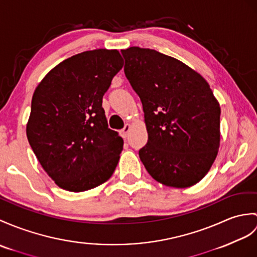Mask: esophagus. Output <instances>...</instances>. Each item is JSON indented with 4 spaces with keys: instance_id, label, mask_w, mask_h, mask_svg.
I'll list each match as a JSON object with an SVG mask.
<instances>
[{
    "instance_id": "esophagus-1",
    "label": "esophagus",
    "mask_w": 257,
    "mask_h": 257,
    "mask_svg": "<svg viewBox=\"0 0 257 257\" xmlns=\"http://www.w3.org/2000/svg\"><path fill=\"white\" fill-rule=\"evenodd\" d=\"M129 131H130V124L129 123H126L124 124V127L121 129V131H120V134H121V137L123 139H126L127 137H128V135H129Z\"/></svg>"
}]
</instances>
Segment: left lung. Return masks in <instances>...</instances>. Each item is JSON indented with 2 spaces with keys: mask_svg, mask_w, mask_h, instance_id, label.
I'll return each instance as SVG.
<instances>
[{
  "mask_svg": "<svg viewBox=\"0 0 257 257\" xmlns=\"http://www.w3.org/2000/svg\"><path fill=\"white\" fill-rule=\"evenodd\" d=\"M121 55L145 112L149 137L141 162L166 186H193L210 170L220 145V106L209 84L159 51L131 47Z\"/></svg>",
  "mask_w": 257,
  "mask_h": 257,
  "instance_id": "1",
  "label": "left lung"
}]
</instances>
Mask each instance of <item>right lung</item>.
Instances as JSON below:
<instances>
[{
	"label": "right lung",
	"mask_w": 257,
	"mask_h": 257,
	"mask_svg": "<svg viewBox=\"0 0 257 257\" xmlns=\"http://www.w3.org/2000/svg\"><path fill=\"white\" fill-rule=\"evenodd\" d=\"M122 65L117 50L85 51L59 63L35 89L27 138L59 187L84 192L114 173L123 140L108 128L101 103Z\"/></svg>",
	"instance_id": "1"
}]
</instances>
